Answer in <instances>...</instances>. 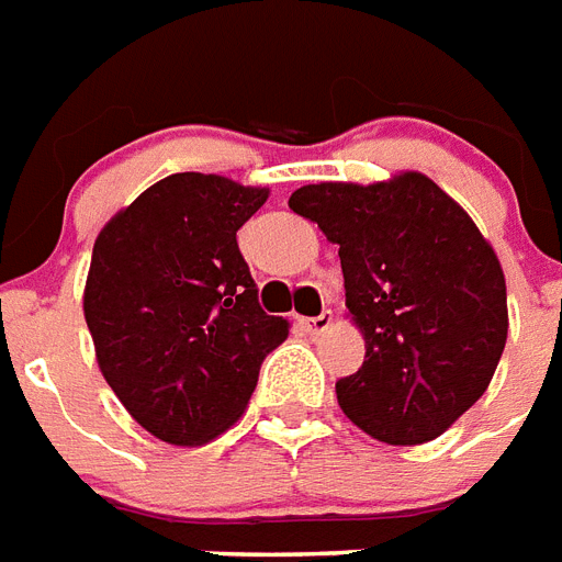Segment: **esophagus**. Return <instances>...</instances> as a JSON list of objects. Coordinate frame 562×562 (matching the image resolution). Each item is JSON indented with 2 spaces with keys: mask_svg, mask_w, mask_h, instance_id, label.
<instances>
[{
  "mask_svg": "<svg viewBox=\"0 0 562 562\" xmlns=\"http://www.w3.org/2000/svg\"><path fill=\"white\" fill-rule=\"evenodd\" d=\"M303 326H305V331H312V335H321V331H326V328L331 326V312H328V308H323L317 317H305Z\"/></svg>",
  "mask_w": 562,
  "mask_h": 562,
  "instance_id": "34e87169",
  "label": "esophagus"
}]
</instances>
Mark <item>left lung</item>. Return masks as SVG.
<instances>
[{"instance_id":"obj_1","label":"left lung","mask_w":562,"mask_h":562,"mask_svg":"<svg viewBox=\"0 0 562 562\" xmlns=\"http://www.w3.org/2000/svg\"><path fill=\"white\" fill-rule=\"evenodd\" d=\"M289 207L340 245L346 308L367 360L337 404L386 445H424L482 398L508 337L494 248L439 184L404 172L381 184H308Z\"/></svg>"}]
</instances>
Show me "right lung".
Here are the masks:
<instances>
[{
  "instance_id": "1",
  "label": "right lung",
  "mask_w": 562,
  "mask_h": 562,
  "mask_svg": "<svg viewBox=\"0 0 562 562\" xmlns=\"http://www.w3.org/2000/svg\"><path fill=\"white\" fill-rule=\"evenodd\" d=\"M268 190L176 172L91 250L83 312L100 372L155 439L204 445L245 413L289 323L262 312L236 231Z\"/></svg>"
}]
</instances>
